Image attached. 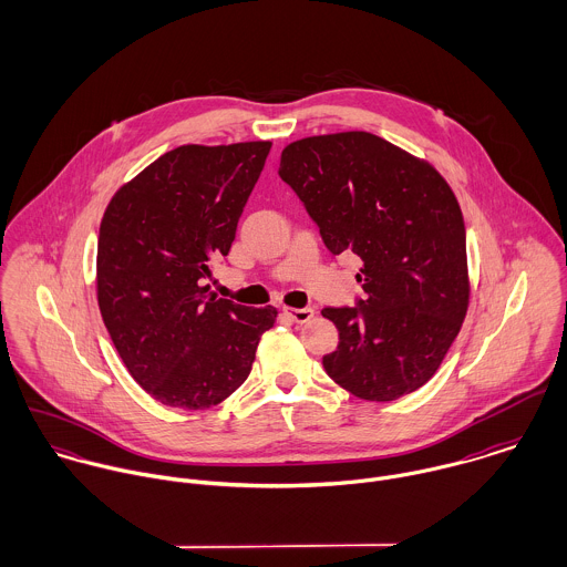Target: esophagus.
Returning a JSON list of instances; mask_svg holds the SVG:
<instances>
[{
    "label": "esophagus",
    "instance_id": "34e87169",
    "mask_svg": "<svg viewBox=\"0 0 567 567\" xmlns=\"http://www.w3.org/2000/svg\"><path fill=\"white\" fill-rule=\"evenodd\" d=\"M284 315L292 323H308L315 317V310L312 308H284Z\"/></svg>",
    "mask_w": 567,
    "mask_h": 567
}]
</instances>
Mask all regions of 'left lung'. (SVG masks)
Returning <instances> with one entry per match:
<instances>
[{
  "label": "left lung",
  "mask_w": 567,
  "mask_h": 567,
  "mask_svg": "<svg viewBox=\"0 0 567 567\" xmlns=\"http://www.w3.org/2000/svg\"><path fill=\"white\" fill-rule=\"evenodd\" d=\"M279 176L297 192L333 252L362 259L355 308H324L340 342L327 375L367 402H393L441 367L470 308L467 243L447 181L400 146L333 133L284 148Z\"/></svg>",
  "instance_id": "obj_1"
}]
</instances>
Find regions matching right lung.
I'll return each mask as SVG.
<instances>
[{
    "mask_svg": "<svg viewBox=\"0 0 567 567\" xmlns=\"http://www.w3.org/2000/svg\"><path fill=\"white\" fill-rule=\"evenodd\" d=\"M270 142L187 144L124 183L97 236L102 321L133 380L157 402L205 410L236 393L277 310L207 295Z\"/></svg>",
    "mask_w": 567,
    "mask_h": 567,
    "instance_id": "obj_1",
    "label": "right lung"
}]
</instances>
